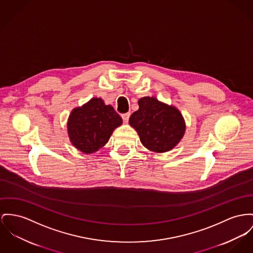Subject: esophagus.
Returning <instances> with one entry per match:
<instances>
[{"label":"esophagus","mask_w":253,"mask_h":253,"mask_svg":"<svg viewBox=\"0 0 253 253\" xmlns=\"http://www.w3.org/2000/svg\"><path fill=\"white\" fill-rule=\"evenodd\" d=\"M129 117H130V113H129V112L125 113V114H123V115H122V118H123V121H124L125 123H127V122H128Z\"/></svg>","instance_id":"obj_1"}]
</instances>
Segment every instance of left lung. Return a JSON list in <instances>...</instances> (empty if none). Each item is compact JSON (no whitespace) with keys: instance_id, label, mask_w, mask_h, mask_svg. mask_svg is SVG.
I'll return each mask as SVG.
<instances>
[{"instance_id":"left-lung-1","label":"left lung","mask_w":253,"mask_h":253,"mask_svg":"<svg viewBox=\"0 0 253 253\" xmlns=\"http://www.w3.org/2000/svg\"><path fill=\"white\" fill-rule=\"evenodd\" d=\"M139 109L129 118V124L137 130L141 143L149 150L165 152L180 141L185 131L184 120L173 106L145 97L138 101Z\"/></svg>"}]
</instances>
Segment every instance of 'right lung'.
Wrapping results in <instances>:
<instances>
[{"instance_id": "1", "label": "right lung", "mask_w": 253, "mask_h": 253, "mask_svg": "<svg viewBox=\"0 0 253 253\" xmlns=\"http://www.w3.org/2000/svg\"><path fill=\"white\" fill-rule=\"evenodd\" d=\"M122 122L111 105H105L101 99L94 98L72 111L68 121V133L77 149L92 153L107 143Z\"/></svg>"}]
</instances>
